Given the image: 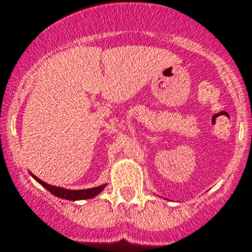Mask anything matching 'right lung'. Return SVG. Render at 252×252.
<instances>
[{
  "label": "right lung",
  "mask_w": 252,
  "mask_h": 252,
  "mask_svg": "<svg viewBox=\"0 0 252 252\" xmlns=\"http://www.w3.org/2000/svg\"><path fill=\"white\" fill-rule=\"evenodd\" d=\"M32 175L34 180L37 183L42 185L44 189L48 190L51 194H53L55 196L61 197V199H64V200H70V201H77V200H86V199H92V197H95L97 195H99L100 192L104 190V188L107 187V183L102 185H98L95 188H91V189H82V190H70V189H64L62 187H55V185L47 184V183L42 182L39 178H37L34 174L30 173Z\"/></svg>",
  "instance_id": "1"
}]
</instances>
